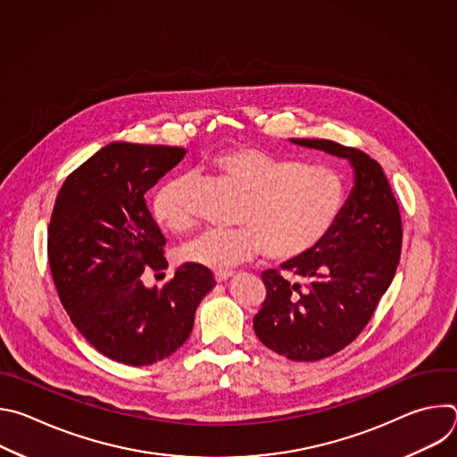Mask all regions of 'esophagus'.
Listing matches in <instances>:
<instances>
[{
    "instance_id": "1",
    "label": "esophagus",
    "mask_w": 457,
    "mask_h": 457,
    "mask_svg": "<svg viewBox=\"0 0 457 457\" xmlns=\"http://www.w3.org/2000/svg\"><path fill=\"white\" fill-rule=\"evenodd\" d=\"M231 277H235L233 271H217V273H215V280H217V282H226V280H229Z\"/></svg>"
}]
</instances>
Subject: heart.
<instances>
[{"mask_svg": "<svg viewBox=\"0 0 457 457\" xmlns=\"http://www.w3.org/2000/svg\"><path fill=\"white\" fill-rule=\"evenodd\" d=\"M213 168L233 180L245 197L235 229H210L180 247L184 262L228 271L264 254L277 262L312 251L333 229L342 206L340 177L323 166L302 162L256 148H231L213 157ZM154 217L170 233H186L195 224L191 177L166 180L154 197Z\"/></svg>", "mask_w": 457, "mask_h": 457, "instance_id": "obj_1", "label": "heart"}]
</instances>
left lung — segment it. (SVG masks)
Masks as SVG:
<instances>
[{
	"label": "left lung",
	"mask_w": 457,
	"mask_h": 457,
	"mask_svg": "<svg viewBox=\"0 0 457 457\" xmlns=\"http://www.w3.org/2000/svg\"><path fill=\"white\" fill-rule=\"evenodd\" d=\"M293 145L347 159L354 186L329 231L312 251L262 273L266 300L253 329L268 349L293 361H316L347 347L369 323L395 278L402 253V215L383 168L367 154L325 139Z\"/></svg>",
	"instance_id": "obj_1"
}]
</instances>
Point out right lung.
I'll use <instances>...</instances> for the list:
<instances>
[{
    "label": "right lung",
    "mask_w": 457,
    "mask_h": 457,
    "mask_svg": "<svg viewBox=\"0 0 457 457\" xmlns=\"http://www.w3.org/2000/svg\"><path fill=\"white\" fill-rule=\"evenodd\" d=\"M184 155L164 145H106L64 180L48 224V264L64 311L94 349L124 365L173 354L215 286L197 264H182L162 287L148 289L141 277L168 268L145 193Z\"/></svg>",
    "instance_id": "right-lung-1"
}]
</instances>
